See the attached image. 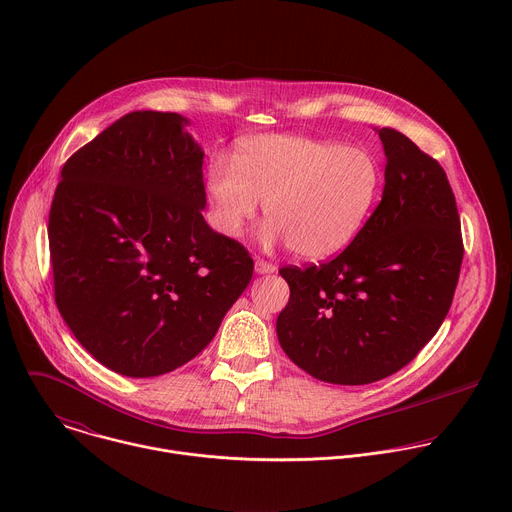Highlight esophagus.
Here are the masks:
<instances>
[{"label":"esophagus","mask_w":512,"mask_h":512,"mask_svg":"<svg viewBox=\"0 0 512 512\" xmlns=\"http://www.w3.org/2000/svg\"><path fill=\"white\" fill-rule=\"evenodd\" d=\"M277 267L273 265V263H269V261H265V259H255V271L259 273V275H267V273H273Z\"/></svg>","instance_id":"esophagus-1"}]
</instances>
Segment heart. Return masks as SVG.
<instances>
[{
  "label": "heart",
  "instance_id": "heart-1",
  "mask_svg": "<svg viewBox=\"0 0 512 512\" xmlns=\"http://www.w3.org/2000/svg\"><path fill=\"white\" fill-rule=\"evenodd\" d=\"M381 188L383 170L369 150L291 133L243 141L233 164L214 160L204 180L218 233L243 237L265 204L261 243L289 245L310 261L338 255L360 235Z\"/></svg>",
  "mask_w": 512,
  "mask_h": 512
}]
</instances>
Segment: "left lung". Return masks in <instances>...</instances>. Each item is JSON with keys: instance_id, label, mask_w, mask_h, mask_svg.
Returning a JSON list of instances; mask_svg holds the SVG:
<instances>
[{"instance_id": "8db88e82", "label": "left lung", "mask_w": 512, "mask_h": 512, "mask_svg": "<svg viewBox=\"0 0 512 512\" xmlns=\"http://www.w3.org/2000/svg\"><path fill=\"white\" fill-rule=\"evenodd\" d=\"M387 158L383 198L332 261L283 267V352L314 379L369 385L405 364L442 326L464 257L444 168L403 133L377 129Z\"/></svg>"}]
</instances>
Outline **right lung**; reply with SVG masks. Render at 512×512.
I'll return each mask as SVG.
<instances>
[{
    "label": "right lung",
    "instance_id": "right-lung-1",
    "mask_svg": "<svg viewBox=\"0 0 512 512\" xmlns=\"http://www.w3.org/2000/svg\"><path fill=\"white\" fill-rule=\"evenodd\" d=\"M186 125L123 115L68 158L50 206L58 312L123 377L192 360L253 277L245 247L204 221V152Z\"/></svg>",
    "mask_w": 512,
    "mask_h": 512
}]
</instances>
